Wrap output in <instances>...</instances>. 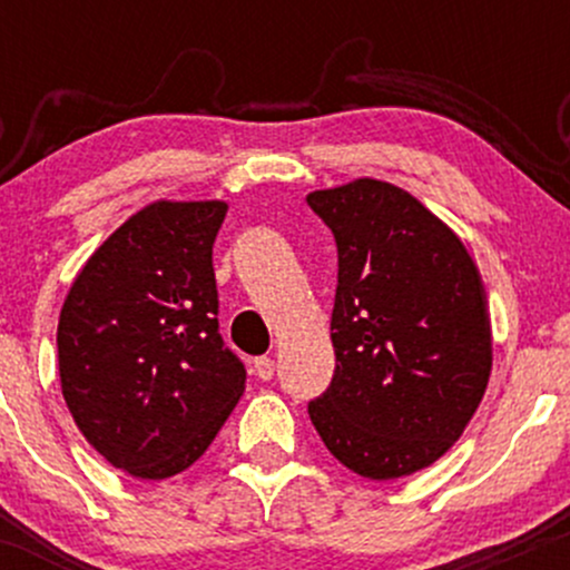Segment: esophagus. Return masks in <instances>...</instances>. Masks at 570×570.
Segmentation results:
<instances>
[{"label":"esophagus","instance_id":"34e87169","mask_svg":"<svg viewBox=\"0 0 570 570\" xmlns=\"http://www.w3.org/2000/svg\"><path fill=\"white\" fill-rule=\"evenodd\" d=\"M254 372H257L259 381H271V377L276 375V362H273L271 356L254 358Z\"/></svg>","mask_w":570,"mask_h":570}]
</instances>
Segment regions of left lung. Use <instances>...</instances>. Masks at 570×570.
I'll list each match as a JSON object with an SVG mask.
<instances>
[{
  "instance_id": "1",
  "label": "left lung",
  "mask_w": 570,
  "mask_h": 570,
  "mask_svg": "<svg viewBox=\"0 0 570 570\" xmlns=\"http://www.w3.org/2000/svg\"><path fill=\"white\" fill-rule=\"evenodd\" d=\"M305 200L337 244V364L307 415L351 472H421L485 396L493 332L480 271L440 217L389 181L364 176Z\"/></svg>"
}]
</instances>
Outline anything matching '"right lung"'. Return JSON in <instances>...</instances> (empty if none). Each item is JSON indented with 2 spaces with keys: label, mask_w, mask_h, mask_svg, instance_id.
Segmentation results:
<instances>
[{
  "label": "right lung",
  "mask_w": 570,
  "mask_h": 570,
  "mask_svg": "<svg viewBox=\"0 0 570 570\" xmlns=\"http://www.w3.org/2000/svg\"><path fill=\"white\" fill-rule=\"evenodd\" d=\"M225 200H155L90 254L58 318V375L77 429L120 472L193 466L246 389L219 335L212 248Z\"/></svg>",
  "instance_id": "add662e5"
}]
</instances>
